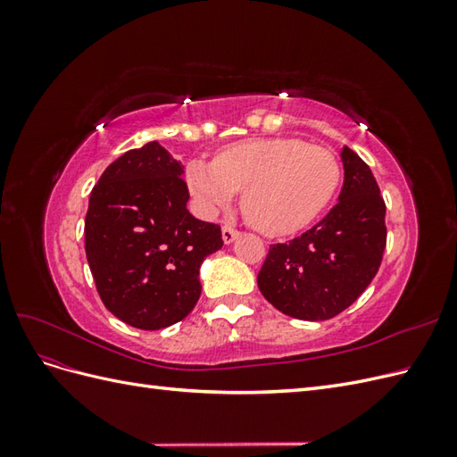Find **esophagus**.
<instances>
[{"label": "esophagus", "instance_id": "34e87169", "mask_svg": "<svg viewBox=\"0 0 457 457\" xmlns=\"http://www.w3.org/2000/svg\"><path fill=\"white\" fill-rule=\"evenodd\" d=\"M238 230L234 228V227H230V225H223V240H225V244H230V242H234L238 238Z\"/></svg>", "mask_w": 457, "mask_h": 457}]
</instances>
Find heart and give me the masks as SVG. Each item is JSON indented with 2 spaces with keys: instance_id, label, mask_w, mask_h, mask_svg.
Wrapping results in <instances>:
<instances>
[{
  "instance_id": "obj_1",
  "label": "heart",
  "mask_w": 457,
  "mask_h": 457,
  "mask_svg": "<svg viewBox=\"0 0 457 457\" xmlns=\"http://www.w3.org/2000/svg\"><path fill=\"white\" fill-rule=\"evenodd\" d=\"M188 192L213 215L242 189V212L253 228L284 237L307 227L334 198L341 163L334 152L301 139H247L220 148L213 162L190 160Z\"/></svg>"
}]
</instances>
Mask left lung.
<instances>
[{
    "label": "left lung",
    "instance_id": "8db88e82",
    "mask_svg": "<svg viewBox=\"0 0 457 457\" xmlns=\"http://www.w3.org/2000/svg\"><path fill=\"white\" fill-rule=\"evenodd\" d=\"M339 202L301 237L272 244L257 274L272 307L299 320H329L361 297L386 245L385 202L370 165L345 146Z\"/></svg>",
    "mask_w": 457,
    "mask_h": 457
}]
</instances>
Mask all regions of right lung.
Wrapping results in <instances>:
<instances>
[{"label": "right lung", "instance_id": "1", "mask_svg": "<svg viewBox=\"0 0 457 457\" xmlns=\"http://www.w3.org/2000/svg\"><path fill=\"white\" fill-rule=\"evenodd\" d=\"M181 163L156 141L128 150L91 190L86 255L104 307L139 329L168 328L200 299L202 261L223 234L187 210Z\"/></svg>", "mask_w": 457, "mask_h": 457}]
</instances>
